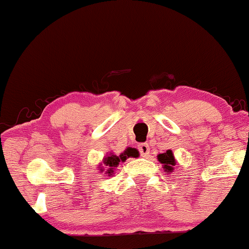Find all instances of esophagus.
Returning a JSON list of instances; mask_svg holds the SVG:
<instances>
[{"instance_id":"esophagus-1","label":"esophagus","mask_w":249,"mask_h":249,"mask_svg":"<svg viewBox=\"0 0 249 249\" xmlns=\"http://www.w3.org/2000/svg\"><path fill=\"white\" fill-rule=\"evenodd\" d=\"M140 153H141L142 157H148L150 153V146L148 143H142V144L139 145Z\"/></svg>"}]
</instances>
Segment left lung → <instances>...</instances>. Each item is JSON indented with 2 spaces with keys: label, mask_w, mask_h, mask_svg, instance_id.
<instances>
[{
  "label": "left lung",
  "mask_w": 249,
  "mask_h": 249,
  "mask_svg": "<svg viewBox=\"0 0 249 249\" xmlns=\"http://www.w3.org/2000/svg\"><path fill=\"white\" fill-rule=\"evenodd\" d=\"M158 160L159 162L162 164V168L166 173H173L175 170L174 166L176 164L177 161L175 159L174 153L171 150H167L164 153H160V155H158Z\"/></svg>",
  "instance_id": "left-lung-1"
}]
</instances>
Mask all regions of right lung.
<instances>
[{"label": "right lung", "mask_w": 249, "mask_h": 249, "mask_svg": "<svg viewBox=\"0 0 249 249\" xmlns=\"http://www.w3.org/2000/svg\"><path fill=\"white\" fill-rule=\"evenodd\" d=\"M129 157H131V158H136V157H139L138 150L135 148L128 146V148H126L120 156L114 155L113 152L107 153V155L104 157L103 161L99 163V167H98L99 169L98 170H100L99 173H105L106 176L111 177L115 174V168L120 164V162H124V161H126V159L129 158Z\"/></svg>", "instance_id": "right-lung-1"}]
</instances>
